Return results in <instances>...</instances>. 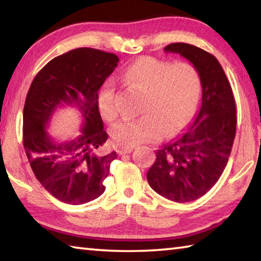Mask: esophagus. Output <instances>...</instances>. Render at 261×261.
<instances>
[{
	"label": "esophagus",
	"mask_w": 261,
	"mask_h": 261,
	"mask_svg": "<svg viewBox=\"0 0 261 261\" xmlns=\"http://www.w3.org/2000/svg\"><path fill=\"white\" fill-rule=\"evenodd\" d=\"M132 149H134V147H121V148L117 149V153L120 154V155H123V154L131 153Z\"/></svg>",
	"instance_id": "obj_1"
}]
</instances>
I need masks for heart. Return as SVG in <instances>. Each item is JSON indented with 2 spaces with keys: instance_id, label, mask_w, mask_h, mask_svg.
<instances>
[{
  "instance_id": "b5f03b06",
  "label": "heart",
  "mask_w": 261,
  "mask_h": 261,
  "mask_svg": "<svg viewBox=\"0 0 261 261\" xmlns=\"http://www.w3.org/2000/svg\"><path fill=\"white\" fill-rule=\"evenodd\" d=\"M123 82L130 90L143 94L139 114L135 120L118 122L110 136L117 146L132 147L160 138L163 131H178L196 108L200 92V76L188 62H170L140 57L123 73ZM98 106L101 116L113 121L117 116L115 86L107 81L100 87Z\"/></svg>"
}]
</instances>
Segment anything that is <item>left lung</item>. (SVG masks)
<instances>
[{
  "label": "left lung",
  "mask_w": 261,
  "mask_h": 261,
  "mask_svg": "<svg viewBox=\"0 0 261 261\" xmlns=\"http://www.w3.org/2000/svg\"><path fill=\"white\" fill-rule=\"evenodd\" d=\"M165 51L179 54L196 67L202 88L201 103L188 131L158 149L147 180L166 199L188 202L210 191L227 166L236 135V105L215 56L183 42L170 43Z\"/></svg>",
  "instance_id": "left-lung-1"
}]
</instances>
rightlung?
Listing matches in <instances>:
<instances>
[{
	"label": "right lung",
	"instance_id": "1",
	"mask_svg": "<svg viewBox=\"0 0 261 261\" xmlns=\"http://www.w3.org/2000/svg\"><path fill=\"white\" fill-rule=\"evenodd\" d=\"M120 59L93 48H77L53 59L34 77L23 112V143L35 177L53 197L70 205L94 200L116 152L100 155L108 138L98 106V92ZM81 114L82 135L57 143L46 132L57 108Z\"/></svg>",
	"mask_w": 261,
	"mask_h": 261
}]
</instances>
